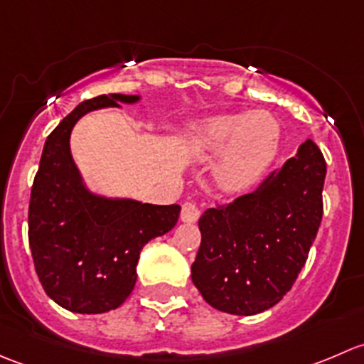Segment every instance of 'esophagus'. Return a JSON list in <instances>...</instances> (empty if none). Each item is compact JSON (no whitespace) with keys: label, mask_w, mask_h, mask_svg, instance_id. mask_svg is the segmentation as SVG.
Masks as SVG:
<instances>
[{"label":"esophagus","mask_w":364,"mask_h":364,"mask_svg":"<svg viewBox=\"0 0 364 364\" xmlns=\"http://www.w3.org/2000/svg\"><path fill=\"white\" fill-rule=\"evenodd\" d=\"M199 216H200V209L196 203H190V200H188V203L183 204V208H181V220H183V222L193 223V222H197V220H199Z\"/></svg>","instance_id":"esophagus-1"}]
</instances>
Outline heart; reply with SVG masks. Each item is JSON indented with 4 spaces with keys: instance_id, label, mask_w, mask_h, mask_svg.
<instances>
[{
    "instance_id": "1",
    "label": "heart",
    "mask_w": 364,
    "mask_h": 364,
    "mask_svg": "<svg viewBox=\"0 0 364 364\" xmlns=\"http://www.w3.org/2000/svg\"><path fill=\"white\" fill-rule=\"evenodd\" d=\"M181 137L186 151L197 159L218 155L213 179L223 192L237 193L269 171L280 153L284 130L274 114L255 109L196 119L183 128Z\"/></svg>"
}]
</instances>
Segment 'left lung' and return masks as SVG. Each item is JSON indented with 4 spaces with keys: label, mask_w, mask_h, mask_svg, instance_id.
Returning <instances> with one entry per match:
<instances>
[{
    "label": "left lung",
    "mask_w": 364,
    "mask_h": 364,
    "mask_svg": "<svg viewBox=\"0 0 364 364\" xmlns=\"http://www.w3.org/2000/svg\"><path fill=\"white\" fill-rule=\"evenodd\" d=\"M324 179V156L306 139L255 192L205 209L192 264L205 303L230 315H255L284 299L317 236Z\"/></svg>",
    "instance_id": "left-lung-1"
}]
</instances>
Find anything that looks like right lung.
I'll return each instance as SVG.
<instances>
[{
	"label": "right lung",
	"mask_w": 364,
	"mask_h": 364,
	"mask_svg": "<svg viewBox=\"0 0 364 364\" xmlns=\"http://www.w3.org/2000/svg\"><path fill=\"white\" fill-rule=\"evenodd\" d=\"M141 95L82 102L47 137L29 200V248L47 296L73 314H104L124 303L141 250L179 218L178 204L155 205L93 192L70 151L77 121L98 109L137 104Z\"/></svg>",
	"instance_id": "1"
}]
</instances>
